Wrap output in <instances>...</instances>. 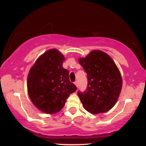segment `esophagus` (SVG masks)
Returning a JSON list of instances; mask_svg holds the SVG:
<instances>
[{
    "label": "esophagus",
    "instance_id": "obj_1",
    "mask_svg": "<svg viewBox=\"0 0 146 146\" xmlns=\"http://www.w3.org/2000/svg\"><path fill=\"white\" fill-rule=\"evenodd\" d=\"M74 85H75L77 87H78V82H77V81H75V82H74Z\"/></svg>",
    "mask_w": 146,
    "mask_h": 146
}]
</instances>
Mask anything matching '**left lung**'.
I'll return each instance as SVG.
<instances>
[{
    "mask_svg": "<svg viewBox=\"0 0 146 146\" xmlns=\"http://www.w3.org/2000/svg\"><path fill=\"white\" fill-rule=\"evenodd\" d=\"M87 73L88 87L78 92L83 108L92 114L105 113L114 106L122 88V77L111 57L101 50H93L78 59Z\"/></svg>",
    "mask_w": 146,
    "mask_h": 146,
    "instance_id": "left-lung-1",
    "label": "left lung"
}]
</instances>
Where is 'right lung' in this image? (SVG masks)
<instances>
[{"label": "right lung", "instance_id": "obj_1", "mask_svg": "<svg viewBox=\"0 0 146 146\" xmlns=\"http://www.w3.org/2000/svg\"><path fill=\"white\" fill-rule=\"evenodd\" d=\"M64 55L50 49L37 58L28 75L27 88L32 103L47 114L59 112L71 94L77 90L69 71L63 68Z\"/></svg>", "mask_w": 146, "mask_h": 146}]
</instances>
